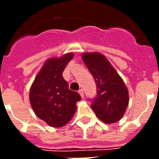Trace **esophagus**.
I'll use <instances>...</instances> for the list:
<instances>
[{
	"label": "esophagus",
	"mask_w": 159,
	"mask_h": 159,
	"mask_svg": "<svg viewBox=\"0 0 159 159\" xmlns=\"http://www.w3.org/2000/svg\"><path fill=\"white\" fill-rule=\"evenodd\" d=\"M78 92H79L80 96H81V97H82V98H83V97H84V92H83V90L80 89L79 91H78Z\"/></svg>",
	"instance_id": "34e87169"
}]
</instances>
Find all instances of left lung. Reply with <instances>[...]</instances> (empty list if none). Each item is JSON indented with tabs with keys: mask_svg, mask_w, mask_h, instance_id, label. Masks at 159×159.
Returning a JSON list of instances; mask_svg holds the SVG:
<instances>
[{
	"mask_svg": "<svg viewBox=\"0 0 159 159\" xmlns=\"http://www.w3.org/2000/svg\"><path fill=\"white\" fill-rule=\"evenodd\" d=\"M82 60L97 84V95L91 107L101 120L113 124L122 118L129 104L127 87L104 55L87 53Z\"/></svg>",
	"mask_w": 159,
	"mask_h": 159,
	"instance_id": "left-lung-1",
	"label": "left lung"
}]
</instances>
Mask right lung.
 <instances>
[{"mask_svg": "<svg viewBox=\"0 0 159 159\" xmlns=\"http://www.w3.org/2000/svg\"><path fill=\"white\" fill-rule=\"evenodd\" d=\"M73 57L67 53L44 63L36 76L30 92V104L39 118L52 127H62L72 118L81 100L77 92L69 89L62 72Z\"/></svg>", "mask_w": 159, "mask_h": 159, "instance_id": "right-lung-1", "label": "right lung"}]
</instances>
